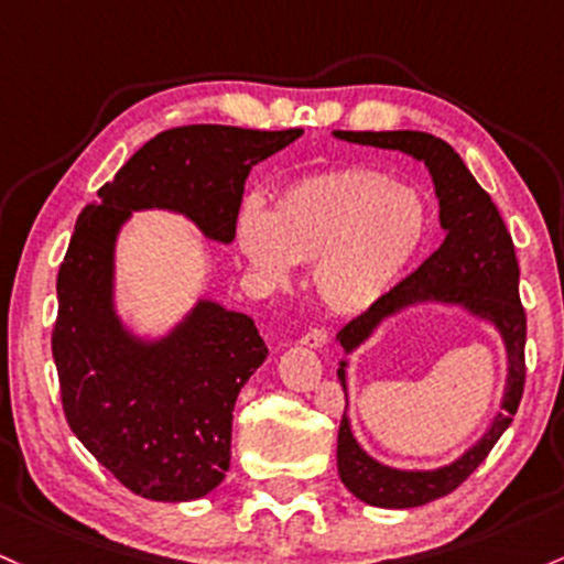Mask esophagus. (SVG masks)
I'll return each instance as SVG.
<instances>
[{"instance_id": "esophagus-1", "label": "esophagus", "mask_w": 564, "mask_h": 564, "mask_svg": "<svg viewBox=\"0 0 564 564\" xmlns=\"http://www.w3.org/2000/svg\"><path fill=\"white\" fill-rule=\"evenodd\" d=\"M300 343L307 345V348H324L329 343V334H326V329H321V326H315V329L302 334Z\"/></svg>"}]
</instances>
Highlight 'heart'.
I'll list each match as a JSON object with an SVG mask.
<instances>
[{
	"label": "heart",
	"instance_id": "1",
	"mask_svg": "<svg viewBox=\"0 0 564 564\" xmlns=\"http://www.w3.org/2000/svg\"><path fill=\"white\" fill-rule=\"evenodd\" d=\"M429 232L420 192L388 173L350 165L300 178L270 214L246 208L238 249L272 281L289 262H313V286L334 313L375 307L395 286Z\"/></svg>",
	"mask_w": 564,
	"mask_h": 564
}]
</instances>
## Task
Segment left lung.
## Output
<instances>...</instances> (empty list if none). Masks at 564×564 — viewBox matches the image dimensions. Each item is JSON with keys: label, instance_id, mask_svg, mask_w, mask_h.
Instances as JSON below:
<instances>
[{"label": "left lung", "instance_id": "1", "mask_svg": "<svg viewBox=\"0 0 564 564\" xmlns=\"http://www.w3.org/2000/svg\"><path fill=\"white\" fill-rule=\"evenodd\" d=\"M334 135L350 144L399 150L412 154L414 160H423L433 176L438 219L444 227L442 246L417 270L401 278L375 307L356 315L337 332L345 352L356 350L382 318L429 300L463 305L479 318L490 321L503 334L506 352H509L503 412H498L479 444L436 471H399L372 460L352 438L350 423L343 412L337 433V468L343 485L369 506L414 509L457 490L485 463L519 410L524 391V339H528V318L519 302V262L511 232L506 230V221L495 208L492 197L479 187L460 154L447 141L420 131H334ZM337 377L345 388V361L339 364Z\"/></svg>", "mask_w": 564, "mask_h": 564}]
</instances>
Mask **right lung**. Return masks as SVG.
Masks as SVG:
<instances>
[{"mask_svg":"<svg viewBox=\"0 0 564 564\" xmlns=\"http://www.w3.org/2000/svg\"><path fill=\"white\" fill-rule=\"evenodd\" d=\"M300 135V128H171L79 214L55 283L61 404L74 436L141 498L195 500L225 479L235 399L268 345L249 315L206 300L158 343L128 334L111 305L117 232L131 212L169 208L230 243L251 169Z\"/></svg>","mask_w":564,"mask_h":564,"instance_id":"1","label":"right lung"}]
</instances>
